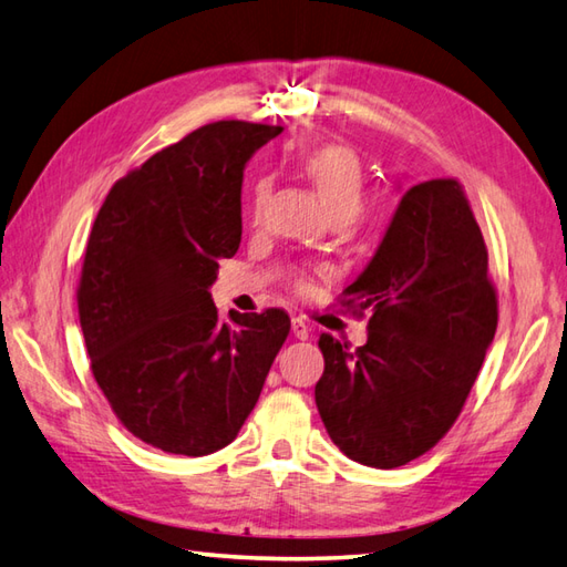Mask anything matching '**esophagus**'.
I'll use <instances>...</instances> for the list:
<instances>
[{
  "label": "esophagus",
  "instance_id": "1",
  "mask_svg": "<svg viewBox=\"0 0 567 567\" xmlns=\"http://www.w3.org/2000/svg\"><path fill=\"white\" fill-rule=\"evenodd\" d=\"M292 334H295L299 341L309 339V327H307V321H305V319L292 317Z\"/></svg>",
  "mask_w": 567,
  "mask_h": 567
}]
</instances>
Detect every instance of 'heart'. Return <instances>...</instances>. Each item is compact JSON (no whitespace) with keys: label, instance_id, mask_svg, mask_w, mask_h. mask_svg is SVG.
Wrapping results in <instances>:
<instances>
[{"label":"heart","instance_id":"b5f03b06","mask_svg":"<svg viewBox=\"0 0 567 567\" xmlns=\"http://www.w3.org/2000/svg\"><path fill=\"white\" fill-rule=\"evenodd\" d=\"M305 172L312 184L317 186L319 196L324 198L331 216L353 218L359 214L363 202V174L361 164L349 147L341 144H321V147L309 150L305 154ZM270 194V182L260 179L255 184L252 194V210L255 216L260 214L265 198Z\"/></svg>","mask_w":567,"mask_h":567}]
</instances>
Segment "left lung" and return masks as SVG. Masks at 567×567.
Here are the masks:
<instances>
[{
	"instance_id": "8db88e82",
	"label": "left lung",
	"mask_w": 567,
	"mask_h": 567,
	"mask_svg": "<svg viewBox=\"0 0 567 567\" xmlns=\"http://www.w3.org/2000/svg\"><path fill=\"white\" fill-rule=\"evenodd\" d=\"M343 297L371 315L369 341L319 337L321 423L349 460L401 467L454 425L496 331L489 252L460 182L410 186Z\"/></svg>"
}]
</instances>
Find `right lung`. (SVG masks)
<instances>
[{
  "label": "right lung",
  "instance_id": "right-lung-1",
  "mask_svg": "<svg viewBox=\"0 0 567 567\" xmlns=\"http://www.w3.org/2000/svg\"><path fill=\"white\" fill-rule=\"evenodd\" d=\"M282 127L220 120L110 188L78 315L110 408L147 445L204 457L236 440L290 334L282 309L218 317V260L240 246L243 169Z\"/></svg>",
  "mask_w": 567,
  "mask_h": 567
}]
</instances>
